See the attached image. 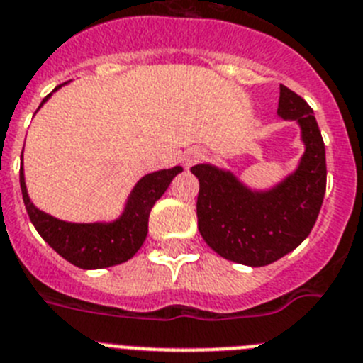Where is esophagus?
Listing matches in <instances>:
<instances>
[{
	"mask_svg": "<svg viewBox=\"0 0 363 363\" xmlns=\"http://www.w3.org/2000/svg\"><path fill=\"white\" fill-rule=\"evenodd\" d=\"M204 159H206V151L204 150H201V147H197V150H190L184 157V166L186 168H191L194 164L201 162V160Z\"/></svg>",
	"mask_w": 363,
	"mask_h": 363,
	"instance_id": "obj_1",
	"label": "esophagus"
}]
</instances>
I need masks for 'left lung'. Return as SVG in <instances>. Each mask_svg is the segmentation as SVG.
I'll return each mask as SVG.
<instances>
[{"instance_id":"8db88e82","label":"left lung","mask_w":363,"mask_h":363,"mask_svg":"<svg viewBox=\"0 0 363 363\" xmlns=\"http://www.w3.org/2000/svg\"><path fill=\"white\" fill-rule=\"evenodd\" d=\"M277 115L301 128L305 153L298 169L269 191H252L234 173L197 164V226L220 257L264 267L299 247L311 234L327 186L325 144L314 113L301 96L279 86Z\"/></svg>"}]
</instances>
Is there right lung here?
I'll use <instances>...</instances> for the list:
<instances>
[{"label":"right lung","mask_w":363,"mask_h":363,"mask_svg":"<svg viewBox=\"0 0 363 363\" xmlns=\"http://www.w3.org/2000/svg\"><path fill=\"white\" fill-rule=\"evenodd\" d=\"M60 87L62 86L56 87L55 91H58ZM50 94H47L40 107L47 102ZM21 160H23V155H21ZM181 172V166H175L172 169L147 173L146 177L137 182L129 195L124 213L118 219L113 223H89V225L65 223L38 210L30 203L27 188H25L23 162L20 169V186L25 208L38 234L69 263L78 269L91 270L121 264L137 254L147 235V219H150L151 208L157 203V199L162 197L164 191L168 190L173 177Z\"/></svg>","instance_id":"right-lung-1"}]
</instances>
